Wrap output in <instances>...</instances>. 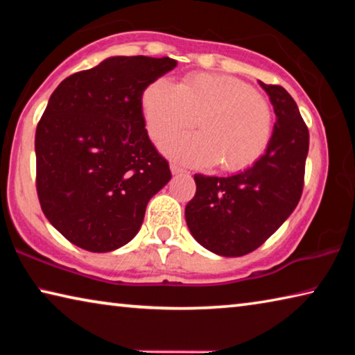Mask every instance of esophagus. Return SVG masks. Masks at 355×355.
<instances>
[{"label":"esophagus","instance_id":"34e87169","mask_svg":"<svg viewBox=\"0 0 355 355\" xmlns=\"http://www.w3.org/2000/svg\"><path fill=\"white\" fill-rule=\"evenodd\" d=\"M171 171L173 175H178V173H184V169L182 166H178L177 163H171Z\"/></svg>","mask_w":355,"mask_h":355}]
</instances>
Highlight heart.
<instances>
[{
	"label": "heart",
	"instance_id": "obj_1",
	"mask_svg": "<svg viewBox=\"0 0 355 355\" xmlns=\"http://www.w3.org/2000/svg\"><path fill=\"white\" fill-rule=\"evenodd\" d=\"M142 112L153 139L199 123V133L161 142L166 155L192 166L219 163L224 171H241L260 158L271 139V106L232 76L196 73L177 86L156 80L142 94Z\"/></svg>",
	"mask_w": 355,
	"mask_h": 355
}]
</instances>
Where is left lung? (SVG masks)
Segmentation results:
<instances>
[{"label":"left lung","mask_w":355,"mask_h":355,"mask_svg":"<svg viewBox=\"0 0 355 355\" xmlns=\"http://www.w3.org/2000/svg\"><path fill=\"white\" fill-rule=\"evenodd\" d=\"M258 84L275 114L266 150L235 175L196 173V196L184 209L191 235L220 257H241L260 248L290 218L304 188L307 125L284 87Z\"/></svg>","instance_id":"left-lung-1"}]
</instances>
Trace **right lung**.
I'll return each mask as SVG.
<instances>
[{
  "label": "right lung",
  "instance_id": "1",
  "mask_svg": "<svg viewBox=\"0 0 355 355\" xmlns=\"http://www.w3.org/2000/svg\"><path fill=\"white\" fill-rule=\"evenodd\" d=\"M171 58L111 56L59 84L35 130L37 194L71 244L111 252L133 239L169 163L148 139L142 94Z\"/></svg>",
  "mask_w": 355,
  "mask_h": 355
}]
</instances>
